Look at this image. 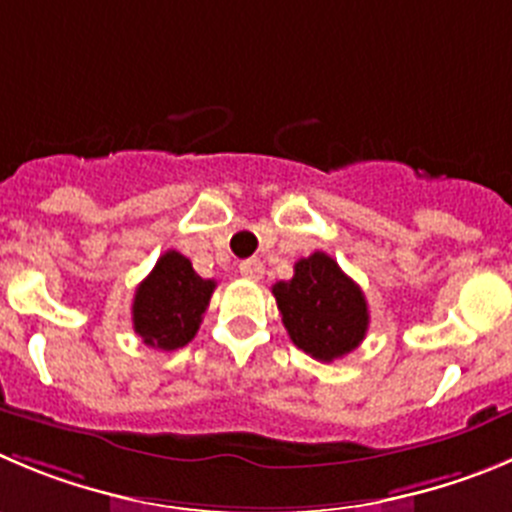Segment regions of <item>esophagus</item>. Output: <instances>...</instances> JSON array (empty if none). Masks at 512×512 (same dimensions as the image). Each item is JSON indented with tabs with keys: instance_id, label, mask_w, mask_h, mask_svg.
Segmentation results:
<instances>
[{
	"instance_id": "34e87169",
	"label": "esophagus",
	"mask_w": 512,
	"mask_h": 512,
	"mask_svg": "<svg viewBox=\"0 0 512 512\" xmlns=\"http://www.w3.org/2000/svg\"><path fill=\"white\" fill-rule=\"evenodd\" d=\"M262 262L257 257H250V260L240 262V275L247 280H260L262 278Z\"/></svg>"
}]
</instances>
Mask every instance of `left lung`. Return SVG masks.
Here are the masks:
<instances>
[{"mask_svg": "<svg viewBox=\"0 0 512 512\" xmlns=\"http://www.w3.org/2000/svg\"><path fill=\"white\" fill-rule=\"evenodd\" d=\"M283 326L300 351L331 364L358 348L369 331L364 290L326 252L295 262V275L272 285Z\"/></svg>", "mask_w": 512, "mask_h": 512, "instance_id": "obj_1", "label": "left lung"}]
</instances>
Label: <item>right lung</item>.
Listing matches in <instances>:
<instances>
[{
	"label": "right lung",
	"instance_id": "1",
	"mask_svg": "<svg viewBox=\"0 0 512 512\" xmlns=\"http://www.w3.org/2000/svg\"><path fill=\"white\" fill-rule=\"evenodd\" d=\"M217 283L199 278L189 257L169 250L133 295V331L159 351H176L197 336Z\"/></svg>",
	"mask_w": 512,
	"mask_h": 512
}]
</instances>
